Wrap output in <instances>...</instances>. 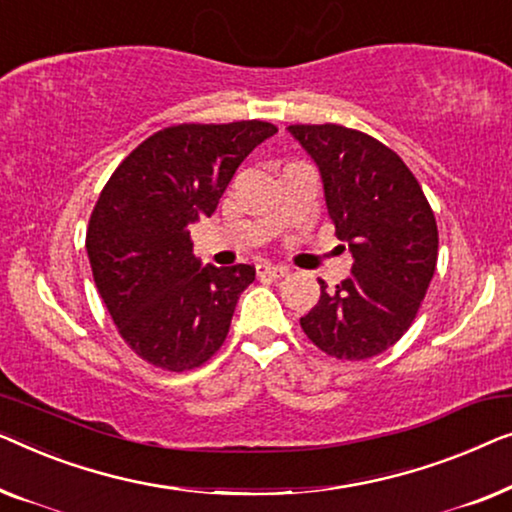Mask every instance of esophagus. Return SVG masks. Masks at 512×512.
<instances>
[{"label": "esophagus", "instance_id": "34e87169", "mask_svg": "<svg viewBox=\"0 0 512 512\" xmlns=\"http://www.w3.org/2000/svg\"><path fill=\"white\" fill-rule=\"evenodd\" d=\"M285 273H287L285 266L269 264V262L257 264V276H259V278H264V280H278V278H283Z\"/></svg>", "mask_w": 512, "mask_h": 512}]
</instances>
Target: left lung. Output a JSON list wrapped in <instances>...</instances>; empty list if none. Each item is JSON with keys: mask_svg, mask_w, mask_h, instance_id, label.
I'll return each mask as SVG.
<instances>
[{"mask_svg": "<svg viewBox=\"0 0 512 512\" xmlns=\"http://www.w3.org/2000/svg\"><path fill=\"white\" fill-rule=\"evenodd\" d=\"M318 164L329 218L352 253L350 276L320 283L301 329L336 359L385 352L413 325L438 259L427 197L401 157L373 136L341 125H290Z\"/></svg>", "mask_w": 512, "mask_h": 512, "instance_id": "left-lung-1", "label": "left lung"}]
</instances>
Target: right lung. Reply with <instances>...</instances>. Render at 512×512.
Instances as JSON below:
<instances>
[{
	"label": "right lung",
	"mask_w": 512,
	"mask_h": 512,
	"mask_svg": "<svg viewBox=\"0 0 512 512\" xmlns=\"http://www.w3.org/2000/svg\"><path fill=\"white\" fill-rule=\"evenodd\" d=\"M276 132L262 120L167 127L99 194L85 236L92 276L120 336L148 364L190 371L225 343L255 266H201L190 225L211 218L239 164Z\"/></svg>",
	"instance_id": "right-lung-1"
}]
</instances>
